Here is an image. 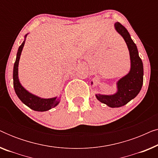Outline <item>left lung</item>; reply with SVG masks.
I'll list each match as a JSON object with an SVG mask.
<instances>
[{"label": "left lung", "instance_id": "obj_1", "mask_svg": "<svg viewBox=\"0 0 158 158\" xmlns=\"http://www.w3.org/2000/svg\"><path fill=\"white\" fill-rule=\"evenodd\" d=\"M116 31L124 38L129 52L131 68L128 74L118 80L116 83L117 92L113 95L96 94L100 102L111 108L124 106L135 98L141 90L143 84V64L139 56L137 47L131 40L130 34L126 28L120 23H114ZM93 84V83H91Z\"/></svg>", "mask_w": 158, "mask_h": 158}]
</instances>
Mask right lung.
Returning <instances> with one entry per match:
<instances>
[{"mask_svg": "<svg viewBox=\"0 0 158 158\" xmlns=\"http://www.w3.org/2000/svg\"><path fill=\"white\" fill-rule=\"evenodd\" d=\"M27 34L24 36V40L21 46L19 47L17 52L16 59L15 61L14 66V72H13V79H14V88L15 92L19 97V98L24 103L26 106L29 107L30 109L36 111H46L48 110L55 107L59 104L60 101V98L54 97L51 98H40L37 96L31 94L28 90L25 89L21 85V84L19 79V63L20 60L21 54L22 52L23 47L24 46Z\"/></svg>", "mask_w": 158, "mask_h": 158, "instance_id": "1", "label": "right lung"}]
</instances>
